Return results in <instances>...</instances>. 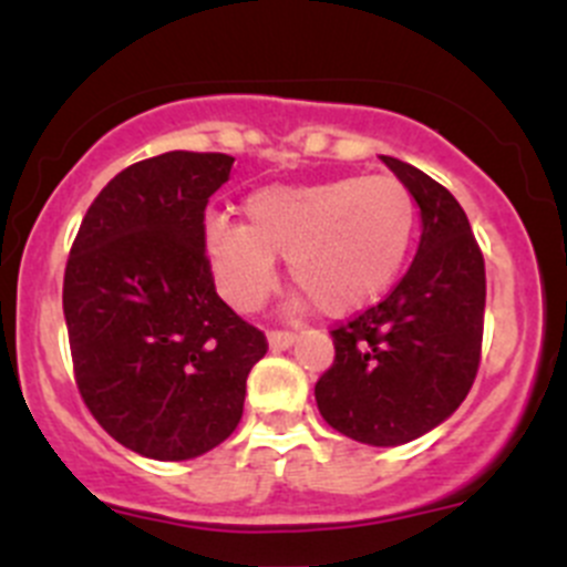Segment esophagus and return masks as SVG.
Listing matches in <instances>:
<instances>
[{"label": "esophagus", "mask_w": 567, "mask_h": 567, "mask_svg": "<svg viewBox=\"0 0 567 567\" xmlns=\"http://www.w3.org/2000/svg\"><path fill=\"white\" fill-rule=\"evenodd\" d=\"M296 338H299V334L290 332V329H271V332H268V343H271V349H277V351L293 346Z\"/></svg>", "instance_id": "obj_1"}]
</instances>
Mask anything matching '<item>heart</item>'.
Segmentation results:
<instances>
[{"label":"heart","instance_id":"1","mask_svg":"<svg viewBox=\"0 0 567 567\" xmlns=\"http://www.w3.org/2000/svg\"><path fill=\"white\" fill-rule=\"evenodd\" d=\"M246 227L207 224V255L227 299L251 310L288 277L323 316H349L393 285L412 249L417 205L395 177H338L274 185L249 196Z\"/></svg>","mask_w":567,"mask_h":567}]
</instances>
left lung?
Returning a JSON list of instances; mask_svg holds the SVG:
<instances>
[{
    "label": "left lung",
    "instance_id": "1",
    "mask_svg": "<svg viewBox=\"0 0 567 567\" xmlns=\"http://www.w3.org/2000/svg\"><path fill=\"white\" fill-rule=\"evenodd\" d=\"M421 207L410 271L379 305L332 329L334 362L316 382L323 421L368 446H401L465 401L482 360L485 257L465 210L421 168L382 157Z\"/></svg>",
    "mask_w": 567,
    "mask_h": 567
}]
</instances>
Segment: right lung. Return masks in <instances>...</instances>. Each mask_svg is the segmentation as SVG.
<instances>
[{
    "label": "right lung",
    "instance_id": "1",
    "mask_svg": "<svg viewBox=\"0 0 567 567\" xmlns=\"http://www.w3.org/2000/svg\"><path fill=\"white\" fill-rule=\"evenodd\" d=\"M235 157L166 152L115 174L87 207L63 277L74 382L99 426L152 460L227 441L266 334L224 305L205 210Z\"/></svg>",
    "mask_w": 567,
    "mask_h": 567
}]
</instances>
